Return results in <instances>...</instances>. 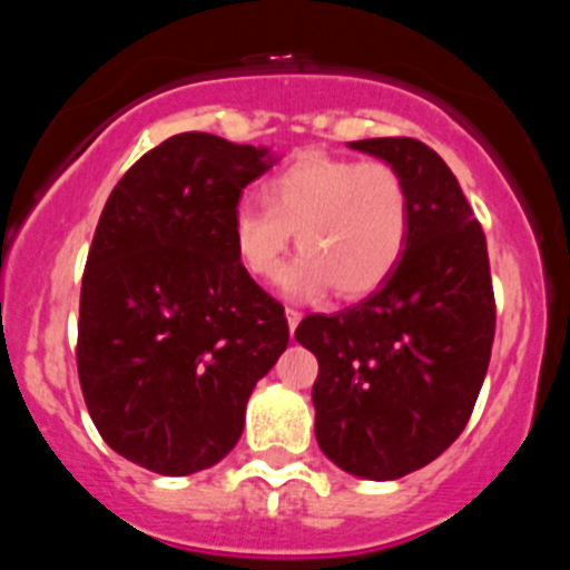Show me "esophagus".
<instances>
[{
  "mask_svg": "<svg viewBox=\"0 0 570 570\" xmlns=\"http://www.w3.org/2000/svg\"><path fill=\"white\" fill-rule=\"evenodd\" d=\"M285 320H288V331H291V336H294V331H296V325H299L302 314H299V311L288 308V311H285Z\"/></svg>",
  "mask_w": 570,
  "mask_h": 570,
  "instance_id": "obj_1",
  "label": "esophagus"
}]
</instances>
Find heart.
<instances>
[{
  "label": "heart",
  "instance_id": "heart-1",
  "mask_svg": "<svg viewBox=\"0 0 570 570\" xmlns=\"http://www.w3.org/2000/svg\"><path fill=\"white\" fill-rule=\"evenodd\" d=\"M259 194L265 208L234 210V254L245 274L276 282L296 234L302 256L285 276V291L296 299H316L331 288L342 299L374 294L405 254L411 196L394 165L305 150Z\"/></svg>",
  "mask_w": 570,
  "mask_h": 570
}]
</instances>
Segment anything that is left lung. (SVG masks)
Wrapping results in <instances>:
<instances>
[{
    "mask_svg": "<svg viewBox=\"0 0 570 570\" xmlns=\"http://www.w3.org/2000/svg\"><path fill=\"white\" fill-rule=\"evenodd\" d=\"M347 145L405 179V254L380 291L340 314L305 316L294 336L320 362L311 396L322 454L385 482L425 468L462 434L497 308L485 234L442 156L407 136Z\"/></svg>",
    "mask_w": 570,
    "mask_h": 570,
    "instance_id": "obj_1",
    "label": "left lung"
}]
</instances>
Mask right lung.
<instances>
[{
  "mask_svg": "<svg viewBox=\"0 0 570 570\" xmlns=\"http://www.w3.org/2000/svg\"><path fill=\"white\" fill-rule=\"evenodd\" d=\"M268 148L176 134L116 183L90 242L77 367L116 454L163 476L228 456L256 382L288 347L285 308L245 274L230 219Z\"/></svg>",
  "mask_w": 570,
  "mask_h": 570,
  "instance_id": "obj_1",
  "label": "right lung"
}]
</instances>
